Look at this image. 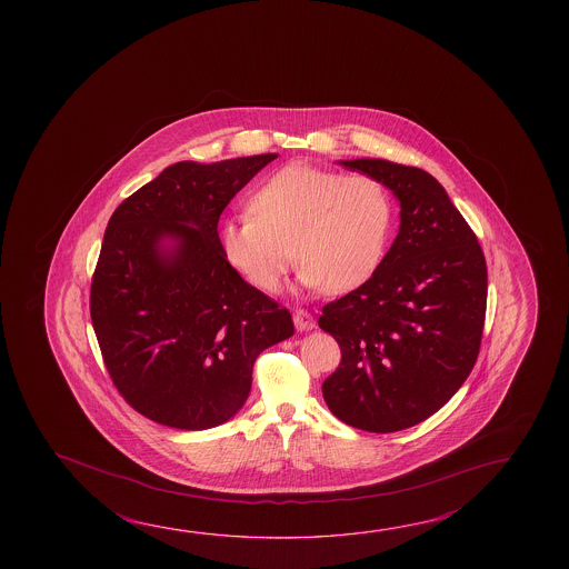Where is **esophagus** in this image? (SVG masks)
<instances>
[{
	"label": "esophagus",
	"instance_id": "obj_1",
	"mask_svg": "<svg viewBox=\"0 0 569 569\" xmlns=\"http://www.w3.org/2000/svg\"><path fill=\"white\" fill-rule=\"evenodd\" d=\"M293 323L298 327L299 331H309L316 327V317L309 313L308 309H296L293 313Z\"/></svg>",
	"mask_w": 569,
	"mask_h": 569
}]
</instances>
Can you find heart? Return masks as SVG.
I'll return each instance as SVG.
<instances>
[{
    "mask_svg": "<svg viewBox=\"0 0 569 569\" xmlns=\"http://www.w3.org/2000/svg\"><path fill=\"white\" fill-rule=\"evenodd\" d=\"M248 214L220 228L226 260L261 291H273L298 260L299 283L341 293L381 263L391 196L365 172L289 164L253 190Z\"/></svg>",
    "mask_w": 569,
    "mask_h": 569,
    "instance_id": "heart-1",
    "label": "heart"
}]
</instances>
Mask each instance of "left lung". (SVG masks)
Masks as SVG:
<instances>
[{
  "instance_id": "obj_1",
  "label": "left lung",
  "mask_w": 569,
  "mask_h": 569,
  "mask_svg": "<svg viewBox=\"0 0 569 569\" xmlns=\"http://www.w3.org/2000/svg\"><path fill=\"white\" fill-rule=\"evenodd\" d=\"M339 164L392 190L401 226L373 276L323 306L319 327L341 347V363L321 389L345 425L397 432L445 407L475 367L488 296L485 253L429 172L381 159Z\"/></svg>"
}]
</instances>
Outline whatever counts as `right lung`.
<instances>
[{
  "label": "right lung",
  "mask_w": 569,
  "mask_h": 569,
  "mask_svg": "<svg viewBox=\"0 0 569 569\" xmlns=\"http://www.w3.org/2000/svg\"><path fill=\"white\" fill-rule=\"evenodd\" d=\"M278 154L164 168L112 212L91 281V319L114 387L164 427L232 419L258 355L293 336L278 301L226 260L218 220Z\"/></svg>",
  "instance_id": "add662e5"
}]
</instances>
